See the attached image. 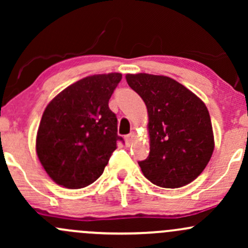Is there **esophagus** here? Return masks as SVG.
<instances>
[{
    "label": "esophagus",
    "instance_id": "1",
    "mask_svg": "<svg viewBox=\"0 0 248 248\" xmlns=\"http://www.w3.org/2000/svg\"><path fill=\"white\" fill-rule=\"evenodd\" d=\"M135 137H136V134H135L134 131H132L131 134L127 135L126 137H125V142H126V144H127V145L131 144V143L134 142V140H135Z\"/></svg>",
    "mask_w": 248,
    "mask_h": 248
}]
</instances>
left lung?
I'll list each match as a JSON object with an SVG mask.
<instances>
[{
  "instance_id": "8db88e82",
  "label": "left lung",
  "mask_w": 248,
  "mask_h": 248,
  "mask_svg": "<svg viewBox=\"0 0 248 248\" xmlns=\"http://www.w3.org/2000/svg\"><path fill=\"white\" fill-rule=\"evenodd\" d=\"M125 78L148 108L150 153L138 162L143 175L162 188L193 182L214 150L212 122L204 103L169 77L138 73Z\"/></svg>"
}]
</instances>
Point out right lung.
I'll use <instances>...</instances> for the list:
<instances>
[{"label":"right lung","mask_w":248,"mask_h":248,"mask_svg":"<svg viewBox=\"0 0 248 248\" xmlns=\"http://www.w3.org/2000/svg\"><path fill=\"white\" fill-rule=\"evenodd\" d=\"M121 73L95 74L74 82L45 108L36 135V154L48 176L79 189L103 174L117 142V117L108 100Z\"/></svg>","instance_id":"1"}]
</instances>
